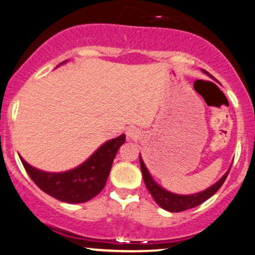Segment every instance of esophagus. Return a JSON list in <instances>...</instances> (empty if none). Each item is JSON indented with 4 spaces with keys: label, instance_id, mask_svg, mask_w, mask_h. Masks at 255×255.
I'll return each instance as SVG.
<instances>
[{
    "label": "esophagus",
    "instance_id": "1",
    "mask_svg": "<svg viewBox=\"0 0 255 255\" xmlns=\"http://www.w3.org/2000/svg\"><path fill=\"white\" fill-rule=\"evenodd\" d=\"M127 134L128 138H132V139H134V138L138 137V131L134 128H128Z\"/></svg>",
    "mask_w": 255,
    "mask_h": 255
}]
</instances>
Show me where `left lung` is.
I'll use <instances>...</instances> for the list:
<instances>
[{
	"label": "left lung",
	"instance_id": "8db88e82",
	"mask_svg": "<svg viewBox=\"0 0 255 255\" xmlns=\"http://www.w3.org/2000/svg\"><path fill=\"white\" fill-rule=\"evenodd\" d=\"M204 73L209 74L208 72L203 71ZM139 163H140V170H142V175H143V180L144 183H145L146 189L150 191L151 196L153 197V200L156 201L158 206H161L163 209L168 210V212H172V213H178V212H183V210H188L194 208V207L200 206L201 203H203L204 201L208 200L210 196H213L216 191H218L221 185L224 184V182L227 178L228 172L225 174L224 177L221 178L219 182H216L214 185L208 188L207 190L202 191V193L199 194H194V195H176L172 193H169L163 189V188L159 187L158 184H156L153 182L152 177L150 176L149 171L144 165V163L142 161L139 156Z\"/></svg>",
	"mask_w": 255,
	"mask_h": 255
}]
</instances>
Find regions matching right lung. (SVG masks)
I'll list each match as a JSON object with an SVG mask.
<instances>
[{"label":"right lung","mask_w":255,"mask_h":255,"mask_svg":"<svg viewBox=\"0 0 255 255\" xmlns=\"http://www.w3.org/2000/svg\"><path fill=\"white\" fill-rule=\"evenodd\" d=\"M124 142L125 134L109 140L80 166L61 174L37 170L20 158L27 174L41 190L62 202L83 203L105 187L113 159Z\"/></svg>","instance_id":"1"}]
</instances>
